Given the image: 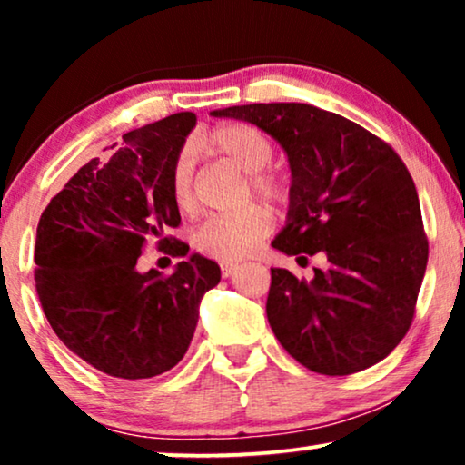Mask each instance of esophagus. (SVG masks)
Returning a JSON list of instances; mask_svg holds the SVG:
<instances>
[{"label": "esophagus", "instance_id": "obj_1", "mask_svg": "<svg viewBox=\"0 0 465 465\" xmlns=\"http://www.w3.org/2000/svg\"><path fill=\"white\" fill-rule=\"evenodd\" d=\"M237 269H239V264H234V262H224V264H222V275H224V277H231L232 272L237 271Z\"/></svg>", "mask_w": 465, "mask_h": 465}]
</instances>
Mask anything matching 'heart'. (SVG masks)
Instances as JSON below:
<instances>
[{
  "label": "heart",
  "instance_id": "1",
  "mask_svg": "<svg viewBox=\"0 0 465 465\" xmlns=\"http://www.w3.org/2000/svg\"><path fill=\"white\" fill-rule=\"evenodd\" d=\"M209 154L224 158L247 173L250 194L272 205L288 199L283 177L269 169L272 161L271 139L250 124H222L199 143ZM171 199L180 212L194 207V161L188 150L177 154L171 169ZM272 228V218L264 207L252 205L237 213L213 215L194 234V245L209 258L234 262L256 250Z\"/></svg>",
  "mask_w": 465,
  "mask_h": 465
}]
</instances>
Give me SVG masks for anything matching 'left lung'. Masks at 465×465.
Here are the masks:
<instances>
[{"mask_svg": "<svg viewBox=\"0 0 465 465\" xmlns=\"http://www.w3.org/2000/svg\"><path fill=\"white\" fill-rule=\"evenodd\" d=\"M212 116L256 124L288 154L290 205L272 247L326 253L311 282L271 269L266 317L292 358L345 377L387 358L409 332L428 266L415 182L364 126L307 104H252Z\"/></svg>", "mask_w": 465, "mask_h": 465, "instance_id": "left-lung-1", "label": "left lung"}]
</instances>
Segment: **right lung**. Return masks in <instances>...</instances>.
I'll return each mask as SVG.
<instances>
[{
    "label": "right lung",
    "mask_w": 465,
    "mask_h": 465,
    "mask_svg": "<svg viewBox=\"0 0 465 465\" xmlns=\"http://www.w3.org/2000/svg\"><path fill=\"white\" fill-rule=\"evenodd\" d=\"M196 126L180 112L123 135L118 150L86 163L44 209L35 239V288L63 345L118 379H150L173 368L193 341L205 292L220 266L193 253L164 277L137 271L148 239L186 256L164 237L180 226L171 169Z\"/></svg>",
    "instance_id": "right-lung-1"
}]
</instances>
